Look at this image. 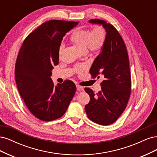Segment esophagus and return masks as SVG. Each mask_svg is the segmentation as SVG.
I'll use <instances>...</instances> for the list:
<instances>
[{
    "instance_id": "obj_1",
    "label": "esophagus",
    "mask_w": 157,
    "mask_h": 157,
    "mask_svg": "<svg viewBox=\"0 0 157 157\" xmlns=\"http://www.w3.org/2000/svg\"><path fill=\"white\" fill-rule=\"evenodd\" d=\"M77 89L78 91H82V90H84L83 86H80V85H77Z\"/></svg>"
}]
</instances>
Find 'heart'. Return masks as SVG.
<instances>
[{"mask_svg":"<svg viewBox=\"0 0 157 157\" xmlns=\"http://www.w3.org/2000/svg\"><path fill=\"white\" fill-rule=\"evenodd\" d=\"M107 39V31L101 25L95 27L92 30L90 29H78L71 35L70 40L74 44L79 47L86 53L91 54H98L101 52ZM64 50V44H60L58 50L59 57L62 56ZM78 73L86 69L85 65H78L75 67Z\"/></svg>","mask_w":157,"mask_h":157,"instance_id":"1","label":"heart"}]
</instances>
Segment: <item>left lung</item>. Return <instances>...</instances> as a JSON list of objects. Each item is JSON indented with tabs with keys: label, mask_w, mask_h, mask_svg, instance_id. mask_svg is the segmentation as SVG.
Listing matches in <instances>:
<instances>
[{
	"label": "left lung",
	"mask_w": 157,
	"mask_h": 157,
	"mask_svg": "<svg viewBox=\"0 0 157 157\" xmlns=\"http://www.w3.org/2000/svg\"><path fill=\"white\" fill-rule=\"evenodd\" d=\"M100 24L107 31V39L90 70L92 78L104 79L101 90L94 93L85 88L90 102L85 110L90 120L98 124H113L126 109L131 94V75L128 54L124 42L116 28L105 21L92 19L89 21Z\"/></svg>",
	"instance_id": "obj_1"
}]
</instances>
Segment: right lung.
Here are the masks:
<instances>
[{
	"instance_id": "add662e5",
	"label": "right lung",
	"mask_w": 157,
	"mask_h": 157,
	"mask_svg": "<svg viewBox=\"0 0 157 157\" xmlns=\"http://www.w3.org/2000/svg\"><path fill=\"white\" fill-rule=\"evenodd\" d=\"M78 21L52 20L31 32L17 57L15 78L21 97L29 111L42 121L62 117L76 92L70 80L56 86L50 77L59 63V47L66 33Z\"/></svg>"
}]
</instances>
